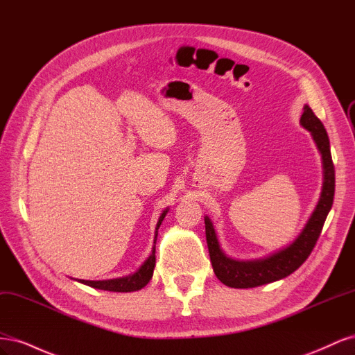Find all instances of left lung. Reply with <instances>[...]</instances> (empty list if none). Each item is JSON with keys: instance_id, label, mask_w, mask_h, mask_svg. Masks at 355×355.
Masks as SVG:
<instances>
[{"instance_id": "left-lung-1", "label": "left lung", "mask_w": 355, "mask_h": 355, "mask_svg": "<svg viewBox=\"0 0 355 355\" xmlns=\"http://www.w3.org/2000/svg\"><path fill=\"white\" fill-rule=\"evenodd\" d=\"M300 124L311 132V136H313L321 154V159H323V188H321L317 207L311 214L302 232L299 234V237L292 244L283 250H278L270 256L262 257V259L254 261H235L225 254L219 245L211 220L207 216L204 218L213 271L225 286L234 288H249L282 280V278L295 272L308 259L320 237L327 214L331 209L333 196H335V166H333L331 161L330 142L326 128L308 105L304 106Z\"/></svg>"}]
</instances>
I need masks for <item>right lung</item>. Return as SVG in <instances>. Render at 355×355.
<instances>
[{
  "label": "right lung",
  "instance_id": "right-lung-1",
  "mask_svg": "<svg viewBox=\"0 0 355 355\" xmlns=\"http://www.w3.org/2000/svg\"><path fill=\"white\" fill-rule=\"evenodd\" d=\"M168 209H166L157 222L155 227V237H154V245L153 252L149 254L148 259L142 263L139 270L130 275H125L121 278H112V280H102V282H90V280H80L83 284H87L90 287L99 288V290H108V292H136V290H141L145 287L149 280L153 278L154 268H155V241L158 235V228L161 222L166 218V213Z\"/></svg>",
  "mask_w": 355,
  "mask_h": 355
}]
</instances>
